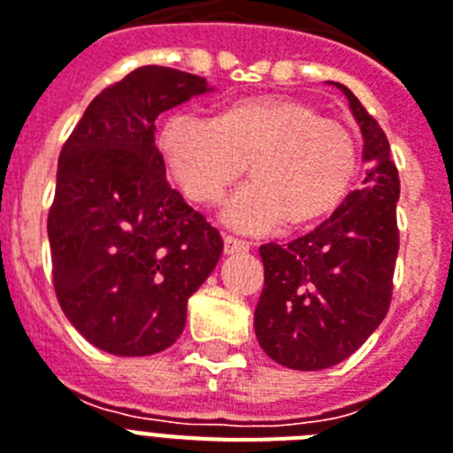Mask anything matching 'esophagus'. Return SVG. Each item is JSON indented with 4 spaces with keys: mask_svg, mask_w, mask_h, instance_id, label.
I'll list each match as a JSON object with an SVG mask.
<instances>
[{
    "mask_svg": "<svg viewBox=\"0 0 453 453\" xmlns=\"http://www.w3.org/2000/svg\"><path fill=\"white\" fill-rule=\"evenodd\" d=\"M248 250H250V242L238 241V238H234V235H226V238H224V252L226 254H242V252H248Z\"/></svg>",
    "mask_w": 453,
    "mask_h": 453,
    "instance_id": "1",
    "label": "esophagus"
}]
</instances>
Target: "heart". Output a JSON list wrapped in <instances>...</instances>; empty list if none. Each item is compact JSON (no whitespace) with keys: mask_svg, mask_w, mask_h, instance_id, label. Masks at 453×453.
Here are the masks:
<instances>
[{"mask_svg":"<svg viewBox=\"0 0 453 453\" xmlns=\"http://www.w3.org/2000/svg\"><path fill=\"white\" fill-rule=\"evenodd\" d=\"M171 180L194 203H218L250 162L254 180L224 203L222 222L264 234L328 218L358 168L354 134L294 99H245L215 119L175 113L159 132Z\"/></svg>","mask_w":453,"mask_h":453,"instance_id":"b5f03b06","label":"heart"}]
</instances>
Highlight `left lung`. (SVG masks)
Returning <instances> with one entry per match:
<instances>
[{
  "label": "left lung",
  "instance_id": "1",
  "mask_svg": "<svg viewBox=\"0 0 453 453\" xmlns=\"http://www.w3.org/2000/svg\"><path fill=\"white\" fill-rule=\"evenodd\" d=\"M347 96L364 136L365 173L334 215L296 241L261 245L264 291L254 310L261 349L291 370H324L352 357L391 303L401 180L382 127L352 89Z\"/></svg>",
  "mask_w": 453,
  "mask_h": 453
}]
</instances>
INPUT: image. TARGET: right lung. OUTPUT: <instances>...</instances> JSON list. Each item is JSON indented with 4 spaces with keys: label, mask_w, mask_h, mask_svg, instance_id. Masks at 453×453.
Masks as SVG:
<instances>
[{
    "label": "right lung",
    "mask_w": 453,
    "mask_h": 453,
    "mask_svg": "<svg viewBox=\"0 0 453 453\" xmlns=\"http://www.w3.org/2000/svg\"><path fill=\"white\" fill-rule=\"evenodd\" d=\"M205 92L201 76L138 66L92 99L59 152L55 294L78 334L115 357L173 345L222 254L219 231L168 185L155 145L157 115Z\"/></svg>",
    "instance_id": "obj_1"
}]
</instances>
